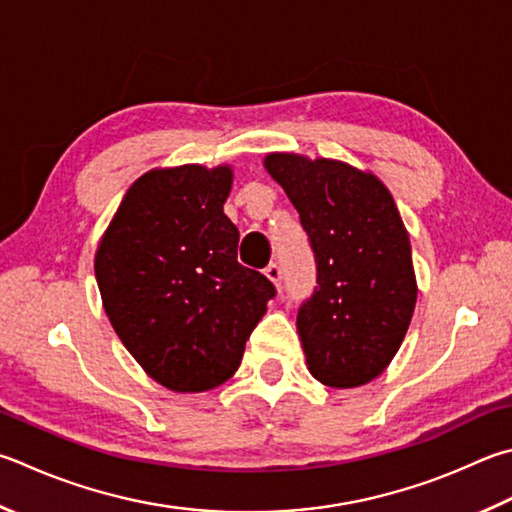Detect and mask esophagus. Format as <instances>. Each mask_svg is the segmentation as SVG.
I'll use <instances>...</instances> for the list:
<instances>
[{
	"mask_svg": "<svg viewBox=\"0 0 512 512\" xmlns=\"http://www.w3.org/2000/svg\"><path fill=\"white\" fill-rule=\"evenodd\" d=\"M266 277H268V280H271L277 288H282V266L280 264H268L266 266Z\"/></svg>",
	"mask_w": 512,
	"mask_h": 512,
	"instance_id": "34e87169",
	"label": "esophagus"
}]
</instances>
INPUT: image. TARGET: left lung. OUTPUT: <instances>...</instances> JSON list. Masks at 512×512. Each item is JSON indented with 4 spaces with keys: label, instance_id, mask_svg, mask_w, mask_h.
<instances>
[{
    "label": "left lung",
    "instance_id": "8db88e82",
    "mask_svg": "<svg viewBox=\"0 0 512 512\" xmlns=\"http://www.w3.org/2000/svg\"><path fill=\"white\" fill-rule=\"evenodd\" d=\"M286 190L315 259V286L297 309L311 374L338 389L385 371L410 327L416 280L410 237L392 194L347 163L266 156Z\"/></svg>",
    "mask_w": 512,
    "mask_h": 512
}]
</instances>
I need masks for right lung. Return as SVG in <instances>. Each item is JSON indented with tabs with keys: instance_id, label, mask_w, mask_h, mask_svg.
<instances>
[{
	"instance_id": "obj_1",
	"label": "right lung",
	"mask_w": 512,
	"mask_h": 512,
	"mask_svg": "<svg viewBox=\"0 0 512 512\" xmlns=\"http://www.w3.org/2000/svg\"><path fill=\"white\" fill-rule=\"evenodd\" d=\"M232 174L181 165L141 176L96 253L111 327L156 383L206 392L239 369L273 282L237 262L224 215Z\"/></svg>"
}]
</instances>
